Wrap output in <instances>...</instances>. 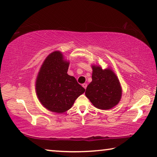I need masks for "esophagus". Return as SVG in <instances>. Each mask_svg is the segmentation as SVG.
I'll return each instance as SVG.
<instances>
[{
	"label": "esophagus",
	"mask_w": 157,
	"mask_h": 157,
	"mask_svg": "<svg viewBox=\"0 0 157 157\" xmlns=\"http://www.w3.org/2000/svg\"><path fill=\"white\" fill-rule=\"evenodd\" d=\"M82 86H83V87L85 88V89H86V87H87V84H86V83L83 84H82Z\"/></svg>",
	"instance_id": "obj_1"
}]
</instances>
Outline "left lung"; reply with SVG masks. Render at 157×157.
Returning <instances> with one entry per match:
<instances>
[{
  "label": "left lung",
  "mask_w": 157,
  "mask_h": 157,
  "mask_svg": "<svg viewBox=\"0 0 157 157\" xmlns=\"http://www.w3.org/2000/svg\"><path fill=\"white\" fill-rule=\"evenodd\" d=\"M92 82L88 85L85 95L99 109L112 108L120 101L121 88L118 78L112 70H102L93 66Z\"/></svg>",
  "instance_id": "8db88e82"
}]
</instances>
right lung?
Returning <instances> with one entry per match:
<instances>
[{"instance_id":"right-lung-1","label":"right lung","mask_w":157,"mask_h":157,"mask_svg":"<svg viewBox=\"0 0 157 157\" xmlns=\"http://www.w3.org/2000/svg\"><path fill=\"white\" fill-rule=\"evenodd\" d=\"M59 51L51 53L42 65L37 77L36 89L40 101L54 113L66 112L85 89L73 76L67 74L69 63Z\"/></svg>"}]
</instances>
